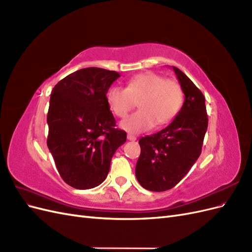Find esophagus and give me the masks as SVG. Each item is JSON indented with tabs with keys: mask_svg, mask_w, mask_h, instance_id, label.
I'll return each mask as SVG.
<instances>
[{
	"mask_svg": "<svg viewBox=\"0 0 252 252\" xmlns=\"http://www.w3.org/2000/svg\"><path fill=\"white\" fill-rule=\"evenodd\" d=\"M127 139H128L129 141H135V140H136V136L133 135V134H131V133H128V134H127Z\"/></svg>",
	"mask_w": 252,
	"mask_h": 252,
	"instance_id": "1",
	"label": "esophagus"
}]
</instances>
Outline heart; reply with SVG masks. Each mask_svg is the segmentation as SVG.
Wrapping results in <instances>:
<instances>
[{"mask_svg": "<svg viewBox=\"0 0 252 252\" xmlns=\"http://www.w3.org/2000/svg\"><path fill=\"white\" fill-rule=\"evenodd\" d=\"M182 86L172 79L147 71L127 82L126 88L112 86L106 94L109 108L119 118H125L138 102L140 110L121 122V128L130 133L147 131L164 126L179 113L183 104Z\"/></svg>", "mask_w": 252, "mask_h": 252, "instance_id": "b5f03b06", "label": "heart"}]
</instances>
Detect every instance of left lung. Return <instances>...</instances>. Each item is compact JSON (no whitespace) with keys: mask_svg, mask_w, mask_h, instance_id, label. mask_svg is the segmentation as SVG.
<instances>
[{"mask_svg":"<svg viewBox=\"0 0 252 252\" xmlns=\"http://www.w3.org/2000/svg\"><path fill=\"white\" fill-rule=\"evenodd\" d=\"M185 100L177 117L163 130L141 138L135 175L142 187L166 191L185 177L199 158L208 117L201 90L179 68L172 66Z\"/></svg>","mask_w":252,"mask_h":252,"instance_id":"left-lung-1","label":"left lung"}]
</instances>
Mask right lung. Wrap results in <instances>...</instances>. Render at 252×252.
Wrapping results in <instances>:
<instances>
[{
  "mask_svg": "<svg viewBox=\"0 0 252 252\" xmlns=\"http://www.w3.org/2000/svg\"><path fill=\"white\" fill-rule=\"evenodd\" d=\"M120 78L117 71L83 68L53 87L47 114V146L68 185L90 189L105 181L111 158L126 142L116 128L106 94Z\"/></svg>",
  "mask_w": 252,
  "mask_h": 252,
  "instance_id": "1",
  "label": "right lung"
}]
</instances>
